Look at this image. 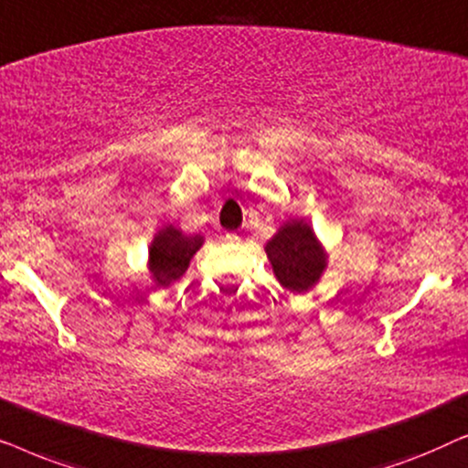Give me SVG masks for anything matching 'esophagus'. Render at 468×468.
I'll return each instance as SVG.
<instances>
[{
    "instance_id": "1",
    "label": "esophagus",
    "mask_w": 468,
    "mask_h": 468,
    "mask_svg": "<svg viewBox=\"0 0 468 468\" xmlns=\"http://www.w3.org/2000/svg\"><path fill=\"white\" fill-rule=\"evenodd\" d=\"M234 239H236L234 234H226V240H234Z\"/></svg>"
}]
</instances>
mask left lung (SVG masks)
Wrapping results in <instances>:
<instances>
[{
    "label": "left lung",
    "mask_w": 468,
    "mask_h": 468,
    "mask_svg": "<svg viewBox=\"0 0 468 468\" xmlns=\"http://www.w3.org/2000/svg\"><path fill=\"white\" fill-rule=\"evenodd\" d=\"M268 260L281 285L290 292H306L317 283L325 255L304 221H290L266 245Z\"/></svg>",
    "instance_id": "obj_1"
}]
</instances>
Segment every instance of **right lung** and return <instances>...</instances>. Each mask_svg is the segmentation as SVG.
<instances>
[{"label": "right lung", "mask_w": 468, "mask_h": 468, "mask_svg": "<svg viewBox=\"0 0 468 468\" xmlns=\"http://www.w3.org/2000/svg\"><path fill=\"white\" fill-rule=\"evenodd\" d=\"M202 247L200 236H183L176 228H164L151 245L149 268L157 283H170L183 277L189 260Z\"/></svg>", "instance_id": "1"}]
</instances>
